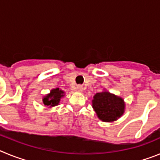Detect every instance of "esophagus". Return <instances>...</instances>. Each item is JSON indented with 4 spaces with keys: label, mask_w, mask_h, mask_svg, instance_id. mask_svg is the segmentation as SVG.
Returning a JSON list of instances; mask_svg holds the SVG:
<instances>
[{
    "label": "esophagus",
    "mask_w": 160,
    "mask_h": 160,
    "mask_svg": "<svg viewBox=\"0 0 160 160\" xmlns=\"http://www.w3.org/2000/svg\"><path fill=\"white\" fill-rule=\"evenodd\" d=\"M77 90L78 91H79V92H81V91H82L83 90V87L82 86V85H78L77 87Z\"/></svg>",
    "instance_id": "34e87169"
}]
</instances>
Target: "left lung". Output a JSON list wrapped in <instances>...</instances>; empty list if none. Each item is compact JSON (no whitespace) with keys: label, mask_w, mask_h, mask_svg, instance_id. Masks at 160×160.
<instances>
[{"label":"left lung","mask_w":160,"mask_h":160,"mask_svg":"<svg viewBox=\"0 0 160 160\" xmlns=\"http://www.w3.org/2000/svg\"><path fill=\"white\" fill-rule=\"evenodd\" d=\"M92 103L98 117L104 122H112L123 114L125 106L122 98L109 92L97 93Z\"/></svg>","instance_id":"left-lung-1"}]
</instances>
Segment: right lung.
<instances>
[{"mask_svg":"<svg viewBox=\"0 0 160 160\" xmlns=\"http://www.w3.org/2000/svg\"><path fill=\"white\" fill-rule=\"evenodd\" d=\"M63 91L59 90L58 88L53 89L51 90L50 94L44 98L43 102L45 105L50 106V107H54V106L58 105L60 102L61 98L63 97Z\"/></svg>","mask_w":160,"mask_h":160,"instance_id":"obj_1","label":"right lung"}]
</instances>
